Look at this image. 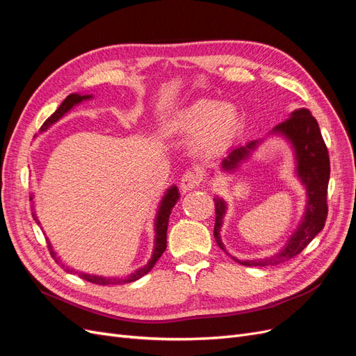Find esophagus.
Returning <instances> with one entry per match:
<instances>
[{
  "mask_svg": "<svg viewBox=\"0 0 356 356\" xmlns=\"http://www.w3.org/2000/svg\"><path fill=\"white\" fill-rule=\"evenodd\" d=\"M200 182H202L200 172L191 169V170H187L186 174L181 177V188L182 191H188L200 186Z\"/></svg>",
  "mask_w": 356,
  "mask_h": 356,
  "instance_id": "esophagus-1",
  "label": "esophagus"
}]
</instances>
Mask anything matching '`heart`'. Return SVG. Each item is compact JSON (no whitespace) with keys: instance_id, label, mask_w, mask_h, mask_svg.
Masks as SVG:
<instances>
[{"instance_id":"1","label":"heart","mask_w":356,"mask_h":356,"mask_svg":"<svg viewBox=\"0 0 356 356\" xmlns=\"http://www.w3.org/2000/svg\"><path fill=\"white\" fill-rule=\"evenodd\" d=\"M170 132L193 135L196 153L213 156L221 153L239 131V114L232 105L199 99L184 106L169 123Z\"/></svg>"}]
</instances>
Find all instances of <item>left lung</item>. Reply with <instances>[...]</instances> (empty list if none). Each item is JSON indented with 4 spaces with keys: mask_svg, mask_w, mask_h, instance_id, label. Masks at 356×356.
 I'll use <instances>...</instances> for the list:
<instances>
[{
    "mask_svg": "<svg viewBox=\"0 0 356 356\" xmlns=\"http://www.w3.org/2000/svg\"><path fill=\"white\" fill-rule=\"evenodd\" d=\"M273 132L285 135L296 149L297 159V174L305 182L307 188V208L305 218L298 225L297 232L289 239L284 250L264 260H250L239 261L243 266H276L289 261L291 258L298 255L305 248L314 241L315 236L324 229L327 215H328V181H330V156L328 148L321 135L316 118L310 114L309 110L300 108L291 113V117L279 123ZM258 141H251L246 145L233 148L227 159L222 160L224 170H233L238 168L242 160H245L252 149L257 147ZM215 202V227L213 238L218 246L224 251V245L220 239V229L222 222V215L225 212V203L217 197Z\"/></svg>",
    "mask_w": 356,
    "mask_h": 356,
    "instance_id": "8db88e82",
    "label": "left lung"
}]
</instances>
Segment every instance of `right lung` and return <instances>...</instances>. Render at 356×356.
<instances>
[{"mask_svg":"<svg viewBox=\"0 0 356 356\" xmlns=\"http://www.w3.org/2000/svg\"><path fill=\"white\" fill-rule=\"evenodd\" d=\"M90 95H84V96H80L77 93H72L70 96H67V99L63 101L60 104L59 108L53 113L47 120L42 123V126L40 127V132L46 131V129L53 124L55 122H58L59 118L65 114L68 110H71L72 106L75 104L81 102L83 99H89ZM178 197H179V193H178V188L177 187H172L168 190L166 196L163 197V200H161V204H160V211L157 213V218H156V246H154V252H153V257L152 260L148 261L147 266H144L143 268H139V270H136L135 273H132L131 276H127L124 279H115V277H101V276H93V275H84V273H80V276L84 279V281L88 282H92V284H98V285H114V284H127V282H134L136 281V279H139L141 276L147 275L152 268L156 266L157 260L161 257V254L165 252L166 250V233H168V222H169V215H170V211L172 208L175 207V203L178 202ZM32 199V197H31ZM37 220V218H35ZM49 251H50V255L55 258L56 260V254L53 252L51 246L49 243ZM58 261V260H56ZM65 270L71 272L70 268H65Z\"/></svg>","mask_w":356,"mask_h":356,"instance_id":"right-lung-1","label":"right lung"}]
</instances>
